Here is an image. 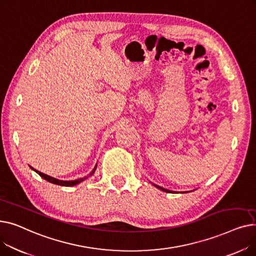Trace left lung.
Returning <instances> with one entry per match:
<instances>
[{"label":"left lung","instance_id":"obj_1","mask_svg":"<svg viewBox=\"0 0 256 256\" xmlns=\"http://www.w3.org/2000/svg\"><path fill=\"white\" fill-rule=\"evenodd\" d=\"M154 186H156L158 189H160V190H162V191H164V192H166V193H169V192H171V191H169V190H167V189H164V188H162V186H156V184H154Z\"/></svg>","mask_w":256,"mask_h":256}]
</instances>
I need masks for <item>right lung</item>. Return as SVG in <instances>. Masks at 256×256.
Segmentation results:
<instances>
[{
    "label": "right lung",
    "instance_id": "right-lung-1",
    "mask_svg": "<svg viewBox=\"0 0 256 256\" xmlns=\"http://www.w3.org/2000/svg\"><path fill=\"white\" fill-rule=\"evenodd\" d=\"M96 166H98V165H96V167H94V169L91 171V173L89 174V176H92V174L94 173V171H96ZM30 168H31L32 170H34V171H35L37 174H39V176H42L44 180H48V182H52V184H58V186H74V184H80V182H82L83 180H85L86 178H88V176H85V178H78V180H57V178H52V176H46V174H44V173H42V172H40V171H37V170H35L33 167H31V166H30Z\"/></svg>",
    "mask_w": 256,
    "mask_h": 256
}]
</instances>
